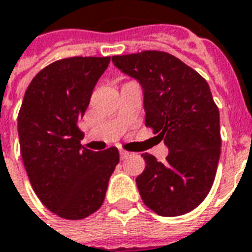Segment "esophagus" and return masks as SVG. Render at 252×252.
I'll return each instance as SVG.
<instances>
[{"mask_svg": "<svg viewBox=\"0 0 252 252\" xmlns=\"http://www.w3.org/2000/svg\"><path fill=\"white\" fill-rule=\"evenodd\" d=\"M119 153H121V158H122V159L127 158L128 156H130V153H128V152H126V150H121Z\"/></svg>", "mask_w": 252, "mask_h": 252, "instance_id": "obj_1", "label": "esophagus"}]
</instances>
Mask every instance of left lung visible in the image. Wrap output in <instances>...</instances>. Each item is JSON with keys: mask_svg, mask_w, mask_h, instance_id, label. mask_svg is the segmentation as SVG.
Wrapping results in <instances>:
<instances>
[{"mask_svg": "<svg viewBox=\"0 0 252 252\" xmlns=\"http://www.w3.org/2000/svg\"><path fill=\"white\" fill-rule=\"evenodd\" d=\"M113 63L144 88L145 125L169 148L165 162L144 153L137 177L141 199L161 216L185 215L212 188L220 157L219 108L207 80L162 51L113 56Z\"/></svg>", "mask_w": 252, "mask_h": 252, "instance_id": "left-lung-1", "label": "left lung"}]
</instances>
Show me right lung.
Wrapping results in <instances>:
<instances>
[{"mask_svg": "<svg viewBox=\"0 0 252 252\" xmlns=\"http://www.w3.org/2000/svg\"><path fill=\"white\" fill-rule=\"evenodd\" d=\"M110 56L56 60L32 79L18 111L24 166L34 193L59 218L80 220L104 201L118 149L93 152L78 127Z\"/></svg>", "mask_w": 252, "mask_h": 252, "instance_id": "1", "label": "right lung"}]
</instances>
